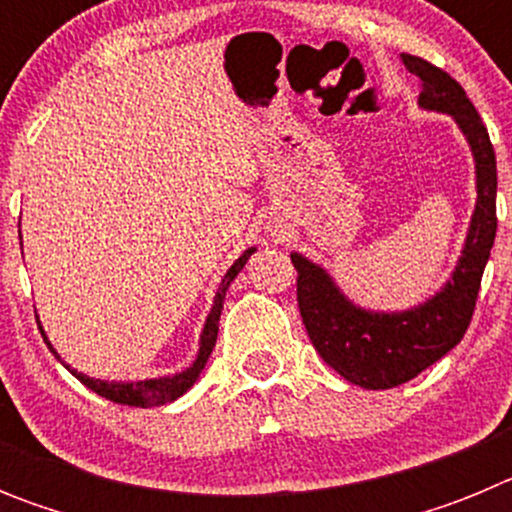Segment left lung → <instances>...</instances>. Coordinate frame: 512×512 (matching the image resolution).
<instances>
[{
	"label": "left lung",
	"instance_id": "obj_1",
	"mask_svg": "<svg viewBox=\"0 0 512 512\" xmlns=\"http://www.w3.org/2000/svg\"><path fill=\"white\" fill-rule=\"evenodd\" d=\"M402 63L420 79V107L446 112L467 135L477 164V205L451 279L436 297L413 310H361L343 297L328 271L292 253L297 305L312 346L343 379L366 390H390L410 382L464 338L497 233V164L485 122L459 81L446 71L410 53H402Z\"/></svg>",
	"mask_w": 512,
	"mask_h": 512
}]
</instances>
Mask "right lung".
Instances as JSON below:
<instances>
[{
  "mask_svg": "<svg viewBox=\"0 0 512 512\" xmlns=\"http://www.w3.org/2000/svg\"><path fill=\"white\" fill-rule=\"evenodd\" d=\"M253 251H256V248H248L241 259L230 266L228 274H225L223 282H220V287H217L215 305H212L210 315H207L205 330H202L200 354H197V359L192 361V366H187L184 372L174 374V377L143 379V382H104V379H92V377H87V374L76 372V369H71V366H66V369H69V372L74 374L81 384H87L89 390L97 392V395H102V397H107V400L117 402V405H130V408H153V405H166V402L176 400V397H182L184 392H187L189 387L197 382V377H200L202 369H205L207 359H210L212 348H215V341H217V323H220V312H223L225 292H228L230 282L238 277V271L246 266L248 256H251ZM40 333H43V330H40ZM45 343H48V338H45ZM48 348L53 351L51 343H48ZM53 354H56V351H53Z\"/></svg>",
  "mask_w": 512,
  "mask_h": 512,
  "instance_id": "add662e5",
  "label": "right lung"
}]
</instances>
